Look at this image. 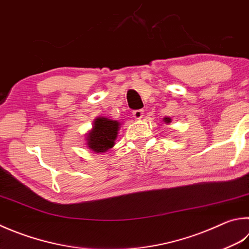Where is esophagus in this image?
Returning a JSON list of instances; mask_svg holds the SVG:
<instances>
[{
  "mask_svg": "<svg viewBox=\"0 0 249 249\" xmlns=\"http://www.w3.org/2000/svg\"><path fill=\"white\" fill-rule=\"evenodd\" d=\"M132 114H133V117L135 119H141L143 117L144 110L143 109H137V110H134Z\"/></svg>",
  "mask_w": 249,
  "mask_h": 249,
  "instance_id": "34e87169",
  "label": "esophagus"
}]
</instances>
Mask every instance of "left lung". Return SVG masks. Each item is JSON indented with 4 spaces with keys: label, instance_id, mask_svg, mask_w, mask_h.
<instances>
[{
    "label": "left lung",
    "instance_id": "8db88e82",
    "mask_svg": "<svg viewBox=\"0 0 249 249\" xmlns=\"http://www.w3.org/2000/svg\"><path fill=\"white\" fill-rule=\"evenodd\" d=\"M165 120L167 121V123H170V120H171V119H170V118H165Z\"/></svg>",
    "mask_w": 249,
    "mask_h": 249
}]
</instances>
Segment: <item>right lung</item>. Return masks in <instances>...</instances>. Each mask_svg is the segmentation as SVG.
Returning <instances> with one entry per match:
<instances>
[{"label":"right lung","mask_w":249,"mask_h":249,"mask_svg":"<svg viewBox=\"0 0 249 249\" xmlns=\"http://www.w3.org/2000/svg\"><path fill=\"white\" fill-rule=\"evenodd\" d=\"M119 124L118 121L104 117L95 119L94 126L87 137L88 146L95 153H103L111 148L118 134Z\"/></svg>","instance_id":"1"}]
</instances>
